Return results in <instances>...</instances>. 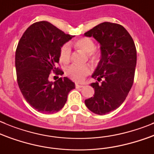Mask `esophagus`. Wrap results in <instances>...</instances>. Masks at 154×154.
Here are the masks:
<instances>
[{
    "label": "esophagus",
    "instance_id": "1",
    "mask_svg": "<svg viewBox=\"0 0 154 154\" xmlns=\"http://www.w3.org/2000/svg\"><path fill=\"white\" fill-rule=\"evenodd\" d=\"M75 88H83V85L75 83Z\"/></svg>",
    "mask_w": 154,
    "mask_h": 154
}]
</instances>
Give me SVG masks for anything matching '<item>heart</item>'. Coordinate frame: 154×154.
I'll list each match as a JSON object with an SVG mask.
<instances>
[{
    "label": "heart",
    "instance_id": "obj_1",
    "mask_svg": "<svg viewBox=\"0 0 154 154\" xmlns=\"http://www.w3.org/2000/svg\"><path fill=\"white\" fill-rule=\"evenodd\" d=\"M78 49L86 53L88 56L93 60H97L100 57V52L94 49L95 45L92 39L89 38H82L75 42ZM71 57V49L69 44L63 45L60 51V58L63 63H68ZM90 67L87 65H72L66 69V74L72 79L77 82L82 81L87 75L90 73Z\"/></svg>",
    "mask_w": 154,
    "mask_h": 154
}]
</instances>
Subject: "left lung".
<instances>
[{
  "label": "left lung",
  "mask_w": 154,
  "mask_h": 154,
  "mask_svg": "<svg viewBox=\"0 0 154 154\" xmlns=\"http://www.w3.org/2000/svg\"><path fill=\"white\" fill-rule=\"evenodd\" d=\"M100 45V60L92 75L98 81L91 84L94 97L85 100L86 106L98 115L117 109L125 100L134 82L137 51L132 38L122 26L102 23L85 33Z\"/></svg>",
  "instance_id": "left-lung-1"
}]
</instances>
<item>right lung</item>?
Segmentation results:
<instances>
[{"instance_id": "add662e5", "label": "right lung", "mask_w": 154, "mask_h": 154, "mask_svg": "<svg viewBox=\"0 0 154 154\" xmlns=\"http://www.w3.org/2000/svg\"><path fill=\"white\" fill-rule=\"evenodd\" d=\"M74 37L46 21L31 25L24 32L16 51L15 65L19 88L26 101L38 112L51 114L60 110L75 83L67 77L54 82L48 78L56 68L63 45Z\"/></svg>"}]
</instances>
